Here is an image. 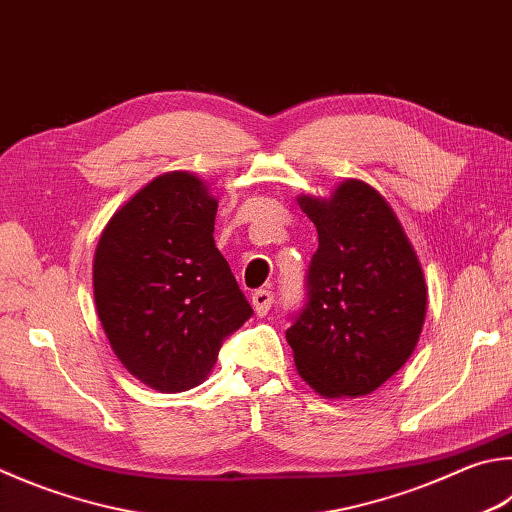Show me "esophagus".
<instances>
[{
    "mask_svg": "<svg viewBox=\"0 0 512 512\" xmlns=\"http://www.w3.org/2000/svg\"><path fill=\"white\" fill-rule=\"evenodd\" d=\"M271 304H273V291L259 288V291L253 293V306H255V313L259 315V318H264V315L271 311Z\"/></svg>",
    "mask_w": 512,
    "mask_h": 512,
    "instance_id": "obj_1",
    "label": "esophagus"
}]
</instances>
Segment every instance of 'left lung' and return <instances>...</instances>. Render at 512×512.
Returning a JSON list of instances; mask_svg holds the SVG:
<instances>
[{
	"label": "left lung",
	"mask_w": 512,
	"mask_h": 512,
	"mask_svg": "<svg viewBox=\"0 0 512 512\" xmlns=\"http://www.w3.org/2000/svg\"><path fill=\"white\" fill-rule=\"evenodd\" d=\"M318 228L306 300L286 340L322 396H365L401 369L421 336L427 288L394 210L371 185L345 181L331 199L300 197Z\"/></svg>",
	"instance_id": "obj_1"
}]
</instances>
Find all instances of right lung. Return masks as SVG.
<instances>
[{"label": "right lung", "mask_w": 512, "mask_h": 512, "mask_svg": "<svg viewBox=\"0 0 512 512\" xmlns=\"http://www.w3.org/2000/svg\"><path fill=\"white\" fill-rule=\"evenodd\" d=\"M217 199L190 172H167L107 224L94 297L111 349L159 392L199 385L253 306L215 246Z\"/></svg>", "instance_id": "obj_1"}]
</instances>
